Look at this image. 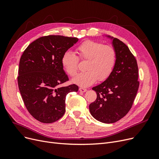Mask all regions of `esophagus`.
Segmentation results:
<instances>
[{
  "label": "esophagus",
  "mask_w": 159,
  "mask_h": 159,
  "mask_svg": "<svg viewBox=\"0 0 159 159\" xmlns=\"http://www.w3.org/2000/svg\"><path fill=\"white\" fill-rule=\"evenodd\" d=\"M79 91H80V92H82V93H84L86 91H87V89L85 88H79Z\"/></svg>",
  "instance_id": "esophagus-1"
}]
</instances>
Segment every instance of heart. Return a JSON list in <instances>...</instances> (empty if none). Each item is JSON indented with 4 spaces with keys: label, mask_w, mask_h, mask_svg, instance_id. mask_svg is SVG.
Returning a JSON list of instances; mask_svg holds the SVG:
<instances>
[{
    "label": "heart",
    "mask_w": 159,
    "mask_h": 159,
    "mask_svg": "<svg viewBox=\"0 0 159 159\" xmlns=\"http://www.w3.org/2000/svg\"><path fill=\"white\" fill-rule=\"evenodd\" d=\"M76 52L80 59L88 60L85 65L87 71L77 75L72 79L73 83L81 87H88L98 79L100 81L106 80L111 74L116 62V52L113 46L87 40L77 47ZM61 64L69 75L74 76L77 74L78 60L74 53L70 51L64 52Z\"/></svg>",
    "instance_id": "b5f03b06"
}]
</instances>
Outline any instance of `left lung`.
Returning <instances> with one entry per match:
<instances>
[{
	"label": "left lung",
	"mask_w": 159,
	"mask_h": 159,
	"mask_svg": "<svg viewBox=\"0 0 159 159\" xmlns=\"http://www.w3.org/2000/svg\"><path fill=\"white\" fill-rule=\"evenodd\" d=\"M111 40L116 52L111 74L103 82L92 88L97 99L89 106L91 115L98 121L113 123L123 118L131 108L137 93L138 66L129 48L117 38L103 36Z\"/></svg>",
	"instance_id": "8db88e82"
}]
</instances>
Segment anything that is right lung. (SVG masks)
Here are the masks:
<instances>
[{"instance_id":"right-lung-1","label":"right lung","mask_w":159,"mask_h":159,"mask_svg":"<svg viewBox=\"0 0 159 159\" xmlns=\"http://www.w3.org/2000/svg\"><path fill=\"white\" fill-rule=\"evenodd\" d=\"M77 38L50 35L39 38L24 51L19 63L18 84L25 106L32 116L44 123H54L66 111V96L78 86L60 85L68 80L61 64Z\"/></svg>"}]
</instances>
